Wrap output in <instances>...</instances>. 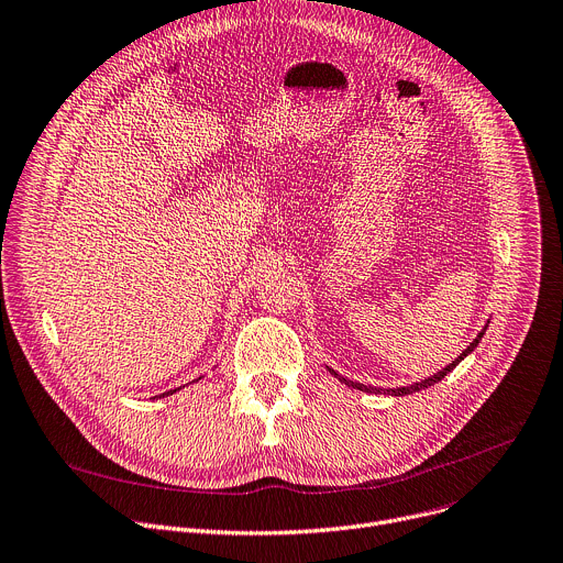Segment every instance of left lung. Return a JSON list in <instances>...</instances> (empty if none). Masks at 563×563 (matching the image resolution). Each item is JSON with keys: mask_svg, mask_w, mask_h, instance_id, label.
<instances>
[{"mask_svg": "<svg viewBox=\"0 0 563 563\" xmlns=\"http://www.w3.org/2000/svg\"><path fill=\"white\" fill-rule=\"evenodd\" d=\"M489 323V321H487ZM485 330H487V325L478 332V336L463 350V354L460 356H455V362H451L446 368H442L440 373H435V375H431V377H427V379H422V382H416V384H411V386H401V388H379V386H366V384H360V382H350V379H345V377H341L339 373H334L332 368H328L341 384H345V386H350V388H356V390H364V393H384V395H395V397H401V395H411V393H418V390H424V388H429V386H433V384H438L440 379H444L460 362L465 360V356H470L476 347H478V343H481V339H483V334H485Z\"/></svg>", "mask_w": 563, "mask_h": 563, "instance_id": "left-lung-1", "label": "left lung"}]
</instances>
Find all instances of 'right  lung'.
Wrapping results in <instances>:
<instances>
[{"mask_svg": "<svg viewBox=\"0 0 563 563\" xmlns=\"http://www.w3.org/2000/svg\"><path fill=\"white\" fill-rule=\"evenodd\" d=\"M199 379H201V377H197V379H192V382H199ZM179 390H181V386H179V388H173V390H168V393H162V395H157V397H159V399H162V397H168V395H175V393H179ZM150 399H152V397H150Z\"/></svg>", "mask_w": 563, "mask_h": 563, "instance_id": "obj_1", "label": "right lung"}]
</instances>
